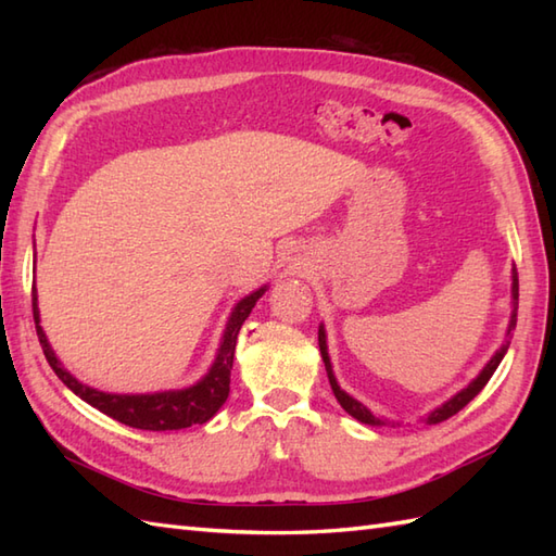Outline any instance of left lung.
I'll return each mask as SVG.
<instances>
[{
  "instance_id": "8db88e82",
  "label": "left lung",
  "mask_w": 556,
  "mask_h": 556,
  "mask_svg": "<svg viewBox=\"0 0 556 556\" xmlns=\"http://www.w3.org/2000/svg\"><path fill=\"white\" fill-rule=\"evenodd\" d=\"M511 320H509V329H506V337L511 334V329L516 327V313H518V275H516V269H514V275H511ZM317 341H320V353H323V361H325V370H327V377H329V384H332V392H334V396H337V401L341 404V408H344L349 416H353L356 420H361V422H365V425H384V420H380V418H375L372 413L365 408L361 401H356L353 396H349L344 389L339 387V382H337V377H334V372H332V363H329V353H327V337H325V327L320 325V332H317ZM506 349H509V341H504L502 344V349L494 353V356L490 358V363L485 365V368L480 370V375L476 377L473 382H470L466 389H460V392L456 394V396H452L448 401H444V404L440 406V408H434L428 418L430 425H434V422H442V420H446V418H452L454 413H458L460 408H464L468 401H473L480 392H482V387H485L488 382H490V377L494 375V370H497V365L502 363V358H504V353H506Z\"/></svg>"
}]
</instances>
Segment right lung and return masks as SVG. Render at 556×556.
Listing matches in <instances>:
<instances>
[{"instance_id": "1", "label": "right lung", "mask_w": 556, "mask_h": 556, "mask_svg": "<svg viewBox=\"0 0 556 556\" xmlns=\"http://www.w3.org/2000/svg\"><path fill=\"white\" fill-rule=\"evenodd\" d=\"M265 291L267 287H260L257 291L251 293V296H245L236 303V308L227 323V329H224L217 358L212 363V368L207 370L203 380L195 382L193 387L169 389V392H155V394H108L78 382L76 377L66 372L64 365L56 361L50 341H47L42 332L38 293H35V287H33V317H35V329H38V339H40L47 363H50V368L56 372L59 380L71 389V392L80 396L92 408L102 410L104 416L128 425V428L164 432V430L191 428V425H203L222 408V404L229 396L233 351H236V339H239V329Z\"/></svg>"}]
</instances>
